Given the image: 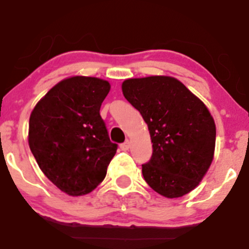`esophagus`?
<instances>
[{
	"label": "esophagus",
	"mask_w": 249,
	"mask_h": 249,
	"mask_svg": "<svg viewBox=\"0 0 249 249\" xmlns=\"http://www.w3.org/2000/svg\"><path fill=\"white\" fill-rule=\"evenodd\" d=\"M128 148H130V142H128V141H126L125 142H123V144H121V150L122 151H127Z\"/></svg>",
	"instance_id": "34e87169"
}]
</instances>
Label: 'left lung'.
<instances>
[{
  "label": "left lung",
  "instance_id": "8db88e82",
  "mask_svg": "<svg viewBox=\"0 0 249 249\" xmlns=\"http://www.w3.org/2000/svg\"><path fill=\"white\" fill-rule=\"evenodd\" d=\"M123 95L147 124L153 152L142 172L148 186L166 198L194 190L213 160L215 124L198 97L173 77L131 78Z\"/></svg>",
  "mask_w": 249,
  "mask_h": 249
}]
</instances>
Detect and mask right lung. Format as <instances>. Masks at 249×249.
<instances>
[{"instance_id": "obj_1", "label": "right lung", "mask_w": 249, "mask_h": 249, "mask_svg": "<svg viewBox=\"0 0 249 249\" xmlns=\"http://www.w3.org/2000/svg\"><path fill=\"white\" fill-rule=\"evenodd\" d=\"M108 91L107 81L71 77L51 89L30 115L31 152L47 178L69 196L95 190L116 154L118 145L99 113Z\"/></svg>"}]
</instances>
